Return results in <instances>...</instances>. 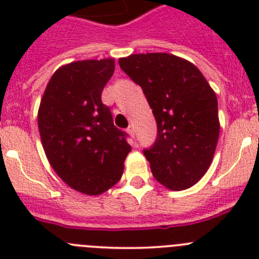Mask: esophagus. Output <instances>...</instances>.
Listing matches in <instances>:
<instances>
[{
	"label": "esophagus",
	"instance_id": "34e87169",
	"mask_svg": "<svg viewBox=\"0 0 259 259\" xmlns=\"http://www.w3.org/2000/svg\"><path fill=\"white\" fill-rule=\"evenodd\" d=\"M127 132H128V134H130V135H131L132 137H135V128L132 127V125H130V127L127 128Z\"/></svg>",
	"mask_w": 259,
	"mask_h": 259
}]
</instances>
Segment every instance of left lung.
I'll return each mask as SVG.
<instances>
[{
  "label": "left lung",
  "instance_id": "1",
  "mask_svg": "<svg viewBox=\"0 0 259 259\" xmlns=\"http://www.w3.org/2000/svg\"><path fill=\"white\" fill-rule=\"evenodd\" d=\"M119 66L143 89L157 122V139L143 153L158 182L191 188L205 175L219 137L218 100L193 63L167 54H132Z\"/></svg>",
  "mask_w": 259,
  "mask_h": 259
}]
</instances>
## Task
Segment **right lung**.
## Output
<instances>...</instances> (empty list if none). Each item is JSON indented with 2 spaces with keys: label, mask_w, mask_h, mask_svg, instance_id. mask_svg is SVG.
Segmentation results:
<instances>
[{
  "label": "right lung",
  "mask_w": 259,
  "mask_h": 259,
  "mask_svg": "<svg viewBox=\"0 0 259 259\" xmlns=\"http://www.w3.org/2000/svg\"><path fill=\"white\" fill-rule=\"evenodd\" d=\"M113 58L62 66L41 98L37 123L53 170L68 187L97 196L120 180L131 152L125 132L114 125L102 89L113 76Z\"/></svg>",
  "instance_id": "add662e5"
}]
</instances>
